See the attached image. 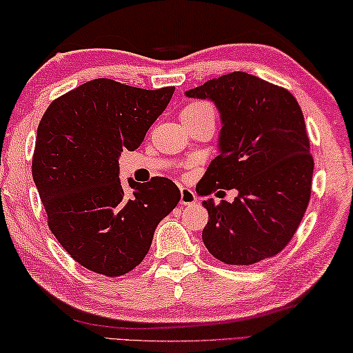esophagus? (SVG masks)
Wrapping results in <instances>:
<instances>
[{"label":"esophagus","mask_w":353,"mask_h":353,"mask_svg":"<svg viewBox=\"0 0 353 353\" xmlns=\"http://www.w3.org/2000/svg\"><path fill=\"white\" fill-rule=\"evenodd\" d=\"M180 192H181L180 203H181L183 206L197 205V195H195V192H192V190L188 189V188H181Z\"/></svg>","instance_id":"obj_1"}]
</instances>
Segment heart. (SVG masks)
<instances>
[{
  "label": "heart",
  "mask_w": 353,
  "mask_h": 353,
  "mask_svg": "<svg viewBox=\"0 0 353 353\" xmlns=\"http://www.w3.org/2000/svg\"><path fill=\"white\" fill-rule=\"evenodd\" d=\"M205 112H214L212 111V108L208 105V103H205V101H192V103H189V105H186L183 108V111H181V122L183 120H186V119H194V117H199V115H201V114H205Z\"/></svg>",
  "instance_id": "b5f03b06"
}]
</instances>
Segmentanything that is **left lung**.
I'll list each match as a JSON object with an SVG mask.
<instances>
[{"mask_svg": "<svg viewBox=\"0 0 353 353\" xmlns=\"http://www.w3.org/2000/svg\"><path fill=\"white\" fill-rule=\"evenodd\" d=\"M221 112V154L197 184L199 195L236 189L234 201H203V238L219 261L250 265L272 258L296 234L311 197L314 161L303 114L290 90L233 72L186 92Z\"/></svg>", "mask_w": 353, "mask_h": 353, "instance_id": "left-lung-1", "label": "left lung"}]
</instances>
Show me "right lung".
<instances>
[{
	"mask_svg": "<svg viewBox=\"0 0 353 353\" xmlns=\"http://www.w3.org/2000/svg\"><path fill=\"white\" fill-rule=\"evenodd\" d=\"M175 88L147 90L98 78L51 103L40 120L32 178L48 227L83 268L106 276L131 272L158 223L180 201L169 178L119 180V156L141 147Z\"/></svg>",
	"mask_w": 353,
	"mask_h": 353,
	"instance_id": "obj_1",
	"label": "right lung"
}]
</instances>
